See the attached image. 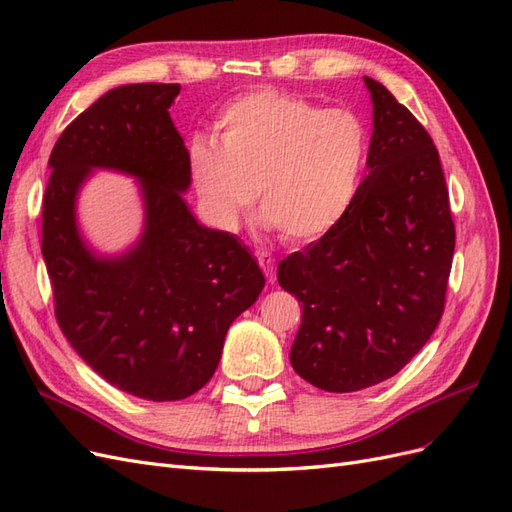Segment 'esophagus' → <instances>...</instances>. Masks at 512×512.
I'll return each mask as SVG.
<instances>
[{"label": "esophagus", "mask_w": 512, "mask_h": 512, "mask_svg": "<svg viewBox=\"0 0 512 512\" xmlns=\"http://www.w3.org/2000/svg\"><path fill=\"white\" fill-rule=\"evenodd\" d=\"M257 261H259L261 270H264L266 279H268L270 283H274V281H276V264H274V257H272L270 253H266V251H257Z\"/></svg>", "instance_id": "obj_1"}]
</instances>
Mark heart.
Masks as SVG:
<instances>
[{
  "instance_id": "b5f03b06",
  "label": "heart",
  "mask_w": 512,
  "mask_h": 512,
  "mask_svg": "<svg viewBox=\"0 0 512 512\" xmlns=\"http://www.w3.org/2000/svg\"><path fill=\"white\" fill-rule=\"evenodd\" d=\"M218 145L195 139L188 169L210 223L233 231L259 191L261 225L287 240L326 236L352 210L369 160V130L354 111L324 109L272 87L218 115Z\"/></svg>"
}]
</instances>
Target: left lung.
Returning <instances> with one entry per match:
<instances>
[{
    "mask_svg": "<svg viewBox=\"0 0 512 512\" xmlns=\"http://www.w3.org/2000/svg\"><path fill=\"white\" fill-rule=\"evenodd\" d=\"M373 135L362 188L341 225L279 264L302 302L289 360L326 392L397 375L444 313L455 253L448 188L435 145L386 87L364 77Z\"/></svg>",
    "mask_w": 512,
    "mask_h": 512,
    "instance_id": "1",
    "label": "left lung"
}]
</instances>
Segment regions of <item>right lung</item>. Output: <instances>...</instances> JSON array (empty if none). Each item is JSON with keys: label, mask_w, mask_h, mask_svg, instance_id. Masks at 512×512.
<instances>
[{"label": "right lung", "mask_w": 512, "mask_h": 512, "mask_svg": "<svg viewBox=\"0 0 512 512\" xmlns=\"http://www.w3.org/2000/svg\"><path fill=\"white\" fill-rule=\"evenodd\" d=\"M178 94V83H130L100 96L57 139L42 201L57 324L87 367L148 401L206 386L233 319L266 285L248 248L201 225L184 199L188 150L169 113ZM94 170L138 180L142 233L122 254H100L78 227Z\"/></svg>", "instance_id": "add662e5"}]
</instances>
